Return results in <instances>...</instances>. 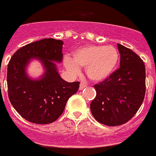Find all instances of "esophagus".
<instances>
[{
    "label": "esophagus",
    "mask_w": 156,
    "mask_h": 156,
    "mask_svg": "<svg viewBox=\"0 0 156 156\" xmlns=\"http://www.w3.org/2000/svg\"><path fill=\"white\" fill-rule=\"evenodd\" d=\"M87 87V85L84 84V83H82V82H81L80 83V86H79V90H83L84 88H86Z\"/></svg>",
    "instance_id": "1"
}]
</instances>
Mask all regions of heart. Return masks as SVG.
Here are the masks:
<instances>
[{"mask_svg": "<svg viewBox=\"0 0 156 156\" xmlns=\"http://www.w3.org/2000/svg\"><path fill=\"white\" fill-rule=\"evenodd\" d=\"M119 53L113 45H87L76 49L71 58H64V66L72 74L79 73V67H85V73L94 82L105 81L113 74L119 62Z\"/></svg>", "mask_w": 156, "mask_h": 156, "instance_id": "1", "label": "heart"}]
</instances>
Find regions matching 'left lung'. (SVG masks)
<instances>
[{
  "label": "left lung",
  "mask_w": 156,
  "mask_h": 156,
  "mask_svg": "<svg viewBox=\"0 0 156 156\" xmlns=\"http://www.w3.org/2000/svg\"><path fill=\"white\" fill-rule=\"evenodd\" d=\"M120 68L107 79L94 85L96 97L90 111L98 122L107 126L126 123L144 102L146 90L145 65L131 49L117 44Z\"/></svg>",
  "instance_id": "8db88e82"
}]
</instances>
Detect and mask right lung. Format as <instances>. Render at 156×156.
Listing matches in <instances>:
<instances>
[{
	"instance_id": "1",
	"label": "right lung",
	"mask_w": 156,
	"mask_h": 156,
	"mask_svg": "<svg viewBox=\"0 0 156 156\" xmlns=\"http://www.w3.org/2000/svg\"><path fill=\"white\" fill-rule=\"evenodd\" d=\"M63 41L45 38L19 49L7 69L9 98L12 107L29 122L48 124L64 111L67 101L78 91L79 82H68L58 73L57 63L62 62ZM34 60L43 67L42 75L33 79L27 66Z\"/></svg>"
}]
</instances>
